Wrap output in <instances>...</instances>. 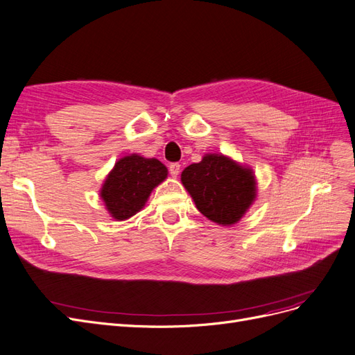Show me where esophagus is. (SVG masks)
I'll return each mask as SVG.
<instances>
[{
	"label": "esophagus",
	"instance_id": "obj_1",
	"mask_svg": "<svg viewBox=\"0 0 355 355\" xmlns=\"http://www.w3.org/2000/svg\"><path fill=\"white\" fill-rule=\"evenodd\" d=\"M168 172H170V175H172L173 178H176L179 175V172H180V164L179 163H172V164L168 166Z\"/></svg>",
	"mask_w": 355,
	"mask_h": 355
}]
</instances>
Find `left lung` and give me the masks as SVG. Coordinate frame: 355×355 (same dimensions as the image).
Here are the masks:
<instances>
[{
    "label": "left lung",
    "mask_w": 355,
    "mask_h": 355,
    "mask_svg": "<svg viewBox=\"0 0 355 355\" xmlns=\"http://www.w3.org/2000/svg\"><path fill=\"white\" fill-rule=\"evenodd\" d=\"M182 183L197 209L218 225L236 223L255 198L251 170L218 154H207L200 163L188 166Z\"/></svg>",
    "instance_id": "8db88e82"
}]
</instances>
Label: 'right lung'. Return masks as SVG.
I'll return each instance as SVG.
<instances>
[{
    "instance_id": "right-lung-1",
    "label": "right lung",
    "mask_w": 355,
    "mask_h": 355,
    "mask_svg": "<svg viewBox=\"0 0 355 355\" xmlns=\"http://www.w3.org/2000/svg\"><path fill=\"white\" fill-rule=\"evenodd\" d=\"M166 178L167 168L162 162L132 154L114 164L103 185L101 198L110 214L125 220L142 209L151 191Z\"/></svg>"
}]
</instances>
